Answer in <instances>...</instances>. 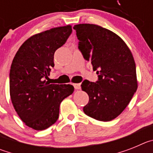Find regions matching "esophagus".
I'll return each instance as SVG.
<instances>
[{
	"label": "esophagus",
	"instance_id": "1",
	"mask_svg": "<svg viewBox=\"0 0 153 153\" xmlns=\"http://www.w3.org/2000/svg\"><path fill=\"white\" fill-rule=\"evenodd\" d=\"M74 86L76 90H79L80 89V83H74Z\"/></svg>",
	"mask_w": 153,
	"mask_h": 153
}]
</instances>
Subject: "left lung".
Returning a JSON list of instances; mask_svg holds the SVG:
<instances>
[{"mask_svg": "<svg viewBox=\"0 0 153 153\" xmlns=\"http://www.w3.org/2000/svg\"><path fill=\"white\" fill-rule=\"evenodd\" d=\"M79 49L97 70V83L84 80L83 91L89 96L86 115L100 121H111L121 114L138 87L136 63L130 50L113 31L90 24L74 27Z\"/></svg>", "mask_w": 153, "mask_h": 153, "instance_id": "obj_1", "label": "left lung"}]
</instances>
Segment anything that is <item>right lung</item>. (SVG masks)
<instances>
[{
	"label": "right lung",
	"mask_w": 153,
	"mask_h": 153,
	"mask_svg": "<svg viewBox=\"0 0 153 153\" xmlns=\"http://www.w3.org/2000/svg\"><path fill=\"white\" fill-rule=\"evenodd\" d=\"M72 33L71 25L51 28L28 38L21 46L10 70V95L24 123L44 130L56 122L60 102L71 95L70 84H51L46 79L54 67L53 56Z\"/></svg>",
	"instance_id": "obj_1"
}]
</instances>
